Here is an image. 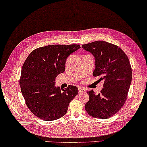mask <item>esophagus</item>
<instances>
[{
	"label": "esophagus",
	"instance_id": "1",
	"mask_svg": "<svg viewBox=\"0 0 147 147\" xmlns=\"http://www.w3.org/2000/svg\"><path fill=\"white\" fill-rule=\"evenodd\" d=\"M79 92L80 93H83V92L85 93L86 92V90H85V88L80 87V88H79Z\"/></svg>",
	"mask_w": 147,
	"mask_h": 147
}]
</instances>
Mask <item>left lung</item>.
<instances>
[{"label":"left lung","mask_w":147,"mask_h":147,"mask_svg":"<svg viewBox=\"0 0 147 147\" xmlns=\"http://www.w3.org/2000/svg\"><path fill=\"white\" fill-rule=\"evenodd\" d=\"M82 47L95 58L93 76L105 80L100 93L87 92L89 100L85 110L92 117L108 119L121 109L127 99L132 79L129 59L119 46L104 41L84 44Z\"/></svg>","instance_id":"left-lung-1"}]
</instances>
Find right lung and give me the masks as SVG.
<instances>
[{"mask_svg":"<svg viewBox=\"0 0 147 147\" xmlns=\"http://www.w3.org/2000/svg\"><path fill=\"white\" fill-rule=\"evenodd\" d=\"M80 45H49L37 48L25 60L19 79L21 93L26 106L44 121L63 117L69 102L78 94V88L69 85L56 87L55 78L65 71L66 59Z\"/></svg>","mask_w":147,"mask_h":147,"instance_id":"obj_1","label":"right lung"}]
</instances>
